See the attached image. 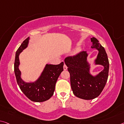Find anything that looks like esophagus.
Segmentation results:
<instances>
[{
  "label": "esophagus",
  "mask_w": 124,
  "mask_h": 124,
  "mask_svg": "<svg viewBox=\"0 0 124 124\" xmlns=\"http://www.w3.org/2000/svg\"><path fill=\"white\" fill-rule=\"evenodd\" d=\"M67 67L66 64H64V66H63V70H67Z\"/></svg>",
  "instance_id": "1"
}]
</instances>
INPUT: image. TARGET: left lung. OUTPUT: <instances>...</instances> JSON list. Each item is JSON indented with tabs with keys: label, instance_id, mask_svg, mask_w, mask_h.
<instances>
[{
	"label": "left lung",
	"instance_id": "1",
	"mask_svg": "<svg viewBox=\"0 0 124 124\" xmlns=\"http://www.w3.org/2000/svg\"><path fill=\"white\" fill-rule=\"evenodd\" d=\"M92 48L98 51L95 64L104 67L103 70L93 76L90 73V64L87 61L88 54L82 51L76 56L65 58L64 63L70 73V80L73 93L77 97L85 100H91L98 97L104 88L109 73V63L104 48L95 37L90 39Z\"/></svg>",
	"mask_w": 124,
	"mask_h": 124
}]
</instances>
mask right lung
Instances as JSON below:
<instances>
[{"label":"right lung","instance_id":"obj_1","mask_svg":"<svg viewBox=\"0 0 124 124\" xmlns=\"http://www.w3.org/2000/svg\"><path fill=\"white\" fill-rule=\"evenodd\" d=\"M30 37L23 41L16 51L14 63V72L17 84L23 93L35 102H43L47 101L54 94L55 85L61 73L63 70V62L60 64H47L40 76L34 82H25L21 79L19 70V54L28 46Z\"/></svg>","mask_w":124,"mask_h":124}]
</instances>
